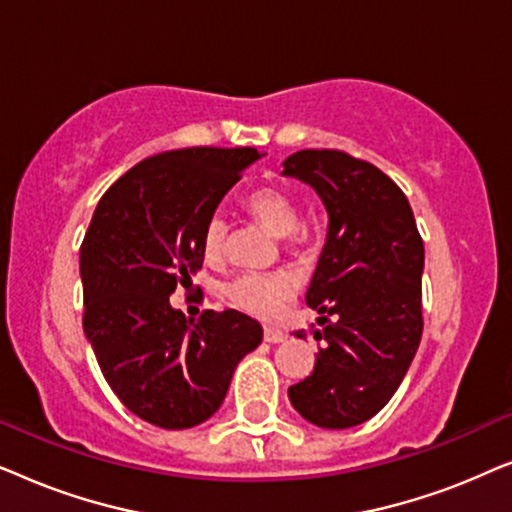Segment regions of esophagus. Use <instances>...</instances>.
I'll return each mask as SVG.
<instances>
[{"label": "esophagus", "mask_w": 512, "mask_h": 512, "mask_svg": "<svg viewBox=\"0 0 512 512\" xmlns=\"http://www.w3.org/2000/svg\"><path fill=\"white\" fill-rule=\"evenodd\" d=\"M263 338L265 342H270V345H279V342L286 340V333L279 331V328H265Z\"/></svg>", "instance_id": "esophagus-1"}]
</instances>
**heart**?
Returning a JSON list of instances; mask_svg holds the SVG:
<instances>
[{"instance_id":"1","label":"heart","mask_w":512,"mask_h":512,"mask_svg":"<svg viewBox=\"0 0 512 512\" xmlns=\"http://www.w3.org/2000/svg\"><path fill=\"white\" fill-rule=\"evenodd\" d=\"M249 212L277 237H289L298 230V207L293 198L277 186L256 188L247 198ZM228 223L221 214L209 216L202 228V251L209 261L221 258L226 249ZM296 279L289 272H244L223 286V296L237 310L258 319H272L282 305L296 293Z\"/></svg>"}]
</instances>
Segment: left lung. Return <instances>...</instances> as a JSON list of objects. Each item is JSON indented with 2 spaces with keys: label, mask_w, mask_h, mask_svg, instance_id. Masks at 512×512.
<instances>
[{
  "label": "left lung",
  "mask_w": 512,
  "mask_h": 512,
  "mask_svg": "<svg viewBox=\"0 0 512 512\" xmlns=\"http://www.w3.org/2000/svg\"><path fill=\"white\" fill-rule=\"evenodd\" d=\"M282 177L312 186L328 214L305 296L321 314V347L312 375L289 387V401L314 426L349 429L389 403L415 359L424 242L401 188L366 160L305 149L284 160Z\"/></svg>",
  "instance_id": "1"
}]
</instances>
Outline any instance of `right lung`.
I'll return each instance as SVG.
<instances>
[{
    "mask_svg": "<svg viewBox=\"0 0 512 512\" xmlns=\"http://www.w3.org/2000/svg\"><path fill=\"white\" fill-rule=\"evenodd\" d=\"M263 156L195 146L146 158L102 195L83 237V333L118 401L160 429L207 422L263 340L247 314L193 321L170 303L202 268L207 219Z\"/></svg>",
    "mask_w": 512,
    "mask_h": 512,
    "instance_id": "1",
    "label": "right lung"
}]
</instances>
